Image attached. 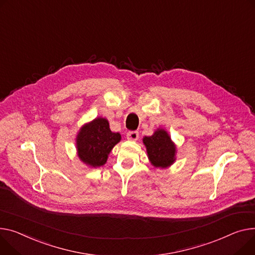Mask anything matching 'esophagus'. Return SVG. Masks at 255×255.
I'll return each mask as SVG.
<instances>
[{
    "label": "esophagus",
    "instance_id": "1",
    "mask_svg": "<svg viewBox=\"0 0 255 255\" xmlns=\"http://www.w3.org/2000/svg\"><path fill=\"white\" fill-rule=\"evenodd\" d=\"M138 137H139L138 131H129L127 133V139H129V140L135 141V140L138 139Z\"/></svg>",
    "mask_w": 255,
    "mask_h": 255
}]
</instances>
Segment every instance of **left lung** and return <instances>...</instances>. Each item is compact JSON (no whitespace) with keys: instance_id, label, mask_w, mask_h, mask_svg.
<instances>
[{"instance_id":"8db88e82","label":"left lung","mask_w":255,"mask_h":255,"mask_svg":"<svg viewBox=\"0 0 255 255\" xmlns=\"http://www.w3.org/2000/svg\"><path fill=\"white\" fill-rule=\"evenodd\" d=\"M150 163L155 167L167 168L175 161L176 146L164 129H157L151 136L142 139Z\"/></svg>"}]
</instances>
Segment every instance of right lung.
I'll list each match as a JSON object with an SVG mask.
<instances>
[{
	"instance_id": "obj_1",
	"label": "right lung",
	"mask_w": 255,
	"mask_h": 255,
	"mask_svg": "<svg viewBox=\"0 0 255 255\" xmlns=\"http://www.w3.org/2000/svg\"><path fill=\"white\" fill-rule=\"evenodd\" d=\"M120 140V133L111 131L107 119L96 118L84 125L77 135L78 156L90 167H100L107 163L111 150Z\"/></svg>"
}]
</instances>
